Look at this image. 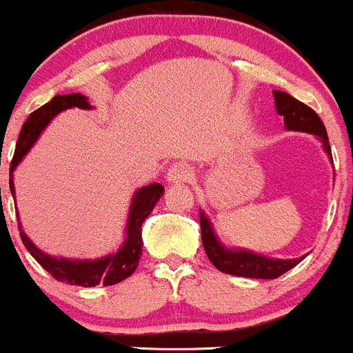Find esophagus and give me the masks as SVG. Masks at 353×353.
I'll list each match as a JSON object with an SVG mask.
<instances>
[{
	"label": "esophagus",
	"instance_id": "34e87169",
	"mask_svg": "<svg viewBox=\"0 0 353 353\" xmlns=\"http://www.w3.org/2000/svg\"><path fill=\"white\" fill-rule=\"evenodd\" d=\"M192 177V169L183 162H176L168 172V181L170 184H183L188 183Z\"/></svg>",
	"mask_w": 353,
	"mask_h": 353
}]
</instances>
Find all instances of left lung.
Segmentation results:
<instances>
[{
  "instance_id": "obj_1",
  "label": "left lung",
  "mask_w": 353,
  "mask_h": 353,
  "mask_svg": "<svg viewBox=\"0 0 353 353\" xmlns=\"http://www.w3.org/2000/svg\"><path fill=\"white\" fill-rule=\"evenodd\" d=\"M273 95L276 112L283 115L286 129L316 135L321 144H323L325 152L334 162L330 144H328L327 129H325L321 119L315 114V110L305 105L300 100H296L295 97L286 94V92L273 90ZM199 223L204 251H206L209 261L223 273L234 274V276L258 278V280H273V278L281 276L286 271L292 270L293 266H296L305 258L273 259L246 250H231V248L224 246L218 239V236L214 234L211 221H209L204 211H199Z\"/></svg>"
}]
</instances>
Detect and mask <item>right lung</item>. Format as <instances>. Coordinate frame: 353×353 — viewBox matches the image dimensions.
<instances>
[{
	"mask_svg": "<svg viewBox=\"0 0 353 353\" xmlns=\"http://www.w3.org/2000/svg\"><path fill=\"white\" fill-rule=\"evenodd\" d=\"M72 107L83 108V110H90L92 108L87 97L82 94L55 95L48 103H45L43 107L37 108L33 114H30V117L23 123L13 161H11L10 165L11 194L14 196L13 172L17 165L28 154V150L32 149L37 139L43 132L45 127L52 122V119L60 112ZM162 194H164V185L159 183L144 185L139 191H135L132 203H130L129 219H127L125 241L115 253L107 254L103 258L68 259L52 256V254H46L41 250H38L33 245L32 239L21 230V226H19V236H21L23 245L30 251V254L58 281H63V283L68 285H80L85 286V288L97 285L110 286L120 283L127 276H130L137 268L139 259H141L142 254V245H144L142 243V223L150 214V211L156 206Z\"/></svg>",
	"mask_w": 353,
	"mask_h": 353,
	"instance_id": "1",
	"label": "right lung"
}]
</instances>
